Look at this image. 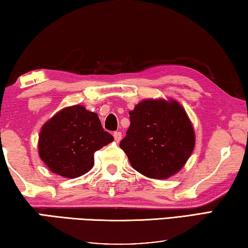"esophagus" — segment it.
I'll list each match as a JSON object with an SVG mask.
<instances>
[{"label":"esophagus","mask_w":248,"mask_h":248,"mask_svg":"<svg viewBox=\"0 0 248 248\" xmlns=\"http://www.w3.org/2000/svg\"><path fill=\"white\" fill-rule=\"evenodd\" d=\"M121 132L120 131H116V132H113V138H115V140L117 141V142H119V141L121 140Z\"/></svg>","instance_id":"34e87169"}]
</instances>
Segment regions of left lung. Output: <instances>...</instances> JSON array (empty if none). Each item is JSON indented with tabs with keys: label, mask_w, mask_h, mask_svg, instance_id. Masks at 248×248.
Returning <instances> with one entry per match:
<instances>
[{
	"label": "left lung",
	"mask_w": 248,
	"mask_h": 248,
	"mask_svg": "<svg viewBox=\"0 0 248 248\" xmlns=\"http://www.w3.org/2000/svg\"><path fill=\"white\" fill-rule=\"evenodd\" d=\"M130 125L120 141L132 168L148 178L179 172L194 149V130L175 100H143L129 111Z\"/></svg>",
	"instance_id": "8db88e82"
}]
</instances>
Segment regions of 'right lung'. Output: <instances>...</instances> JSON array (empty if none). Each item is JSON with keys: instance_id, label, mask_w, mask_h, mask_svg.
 <instances>
[{"instance_id": "1", "label": "right lung", "mask_w": 248, "mask_h": 248, "mask_svg": "<svg viewBox=\"0 0 248 248\" xmlns=\"http://www.w3.org/2000/svg\"><path fill=\"white\" fill-rule=\"evenodd\" d=\"M112 140L97 113L76 105L61 110L43 125L38 152L50 171L75 179L90 171L93 153Z\"/></svg>"}]
</instances>
